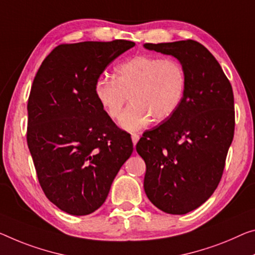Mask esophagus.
<instances>
[{"label": "esophagus", "instance_id": "1", "mask_svg": "<svg viewBox=\"0 0 255 255\" xmlns=\"http://www.w3.org/2000/svg\"><path fill=\"white\" fill-rule=\"evenodd\" d=\"M131 138H132V142H133V146L135 147V144H136V142H138L139 141V134H136V133H132V135H131Z\"/></svg>", "mask_w": 255, "mask_h": 255}]
</instances>
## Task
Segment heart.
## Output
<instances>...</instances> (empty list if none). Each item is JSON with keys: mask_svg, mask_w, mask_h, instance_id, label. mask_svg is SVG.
Listing matches in <instances>:
<instances>
[{"mask_svg": "<svg viewBox=\"0 0 255 255\" xmlns=\"http://www.w3.org/2000/svg\"><path fill=\"white\" fill-rule=\"evenodd\" d=\"M186 89V72L180 62L141 54L117 66L115 78H98L95 97L112 120L120 119L130 97L131 105L121 125L128 131H136L151 119L163 122L173 116L185 98Z\"/></svg>", "mask_w": 255, "mask_h": 255, "instance_id": "obj_1", "label": "heart"}]
</instances>
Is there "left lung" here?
<instances>
[{
    "label": "left lung",
    "mask_w": 255,
    "mask_h": 255,
    "mask_svg": "<svg viewBox=\"0 0 255 255\" xmlns=\"http://www.w3.org/2000/svg\"><path fill=\"white\" fill-rule=\"evenodd\" d=\"M143 46L177 58L186 72L187 89L178 111L136 143L146 163L147 197L163 212L186 214L205 203L221 180L235 131L233 88L201 43Z\"/></svg>",
    "instance_id": "left-lung-1"
}]
</instances>
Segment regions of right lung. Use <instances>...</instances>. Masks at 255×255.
I'll return each mask as SVG.
<instances>
[{"instance_id": "obj_1", "label": "right lung", "mask_w": 255, "mask_h": 255, "mask_svg": "<svg viewBox=\"0 0 255 255\" xmlns=\"http://www.w3.org/2000/svg\"><path fill=\"white\" fill-rule=\"evenodd\" d=\"M134 45L125 40L60 44L35 75L27 144L45 196L66 213L88 215L99 209L132 154L131 135L101 108L95 83Z\"/></svg>"}]
</instances>
